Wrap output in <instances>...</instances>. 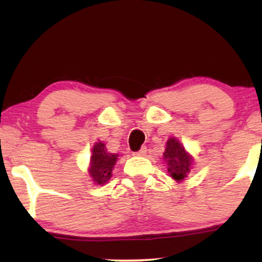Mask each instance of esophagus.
<instances>
[{"mask_svg":"<svg viewBox=\"0 0 262 262\" xmlns=\"http://www.w3.org/2000/svg\"><path fill=\"white\" fill-rule=\"evenodd\" d=\"M146 154V148L145 146H141L140 150H138V151L134 152V155H138V156H144Z\"/></svg>","mask_w":262,"mask_h":262,"instance_id":"obj_1","label":"esophagus"}]
</instances>
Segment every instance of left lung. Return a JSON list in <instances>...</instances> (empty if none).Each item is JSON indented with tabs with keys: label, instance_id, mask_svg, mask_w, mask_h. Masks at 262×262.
Listing matches in <instances>:
<instances>
[{
	"label": "left lung",
	"instance_id": "8db88e82",
	"mask_svg": "<svg viewBox=\"0 0 262 262\" xmlns=\"http://www.w3.org/2000/svg\"><path fill=\"white\" fill-rule=\"evenodd\" d=\"M164 159L167 162L169 169L167 171L172 179L176 181H182L191 170L192 159L185 148H182L181 144L177 141L175 138H171L166 143V150L164 152Z\"/></svg>",
	"mask_w": 262,
	"mask_h": 262
}]
</instances>
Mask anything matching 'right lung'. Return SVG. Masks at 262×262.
Returning <instances> with one entry per match:
<instances>
[{
  "label": "right lung",
  "mask_w": 262,
  "mask_h": 262,
  "mask_svg": "<svg viewBox=\"0 0 262 262\" xmlns=\"http://www.w3.org/2000/svg\"><path fill=\"white\" fill-rule=\"evenodd\" d=\"M117 158H118L117 154H111L107 151L103 143H101V141L96 143V145L92 149L90 175L92 176L93 181L97 185H103L111 179Z\"/></svg>",
  "instance_id": "add662e5"
}]
</instances>
